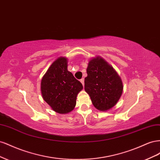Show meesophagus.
Here are the masks:
<instances>
[{
	"instance_id": "34e87169",
	"label": "esophagus",
	"mask_w": 160,
	"mask_h": 160,
	"mask_svg": "<svg viewBox=\"0 0 160 160\" xmlns=\"http://www.w3.org/2000/svg\"><path fill=\"white\" fill-rule=\"evenodd\" d=\"M80 81H81V83H82V85H84V79H81L80 80Z\"/></svg>"
}]
</instances>
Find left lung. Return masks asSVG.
Segmentation results:
<instances>
[{
	"label": "left lung",
	"instance_id": "obj_1",
	"mask_svg": "<svg viewBox=\"0 0 160 160\" xmlns=\"http://www.w3.org/2000/svg\"><path fill=\"white\" fill-rule=\"evenodd\" d=\"M85 91L94 107L107 111L118 103L123 93L121 77L113 67L100 56L91 58L87 68Z\"/></svg>",
	"mask_w": 160,
	"mask_h": 160
}]
</instances>
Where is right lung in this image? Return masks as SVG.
Instances as JSON below:
<instances>
[{
  "mask_svg": "<svg viewBox=\"0 0 160 160\" xmlns=\"http://www.w3.org/2000/svg\"><path fill=\"white\" fill-rule=\"evenodd\" d=\"M68 59L60 57L43 75L41 91L43 99L55 112L69 113L76 105L77 96L83 89L81 82L67 69Z\"/></svg>",
  "mask_w": 160,
  "mask_h": 160,
  "instance_id": "1",
  "label": "right lung"
}]
</instances>
